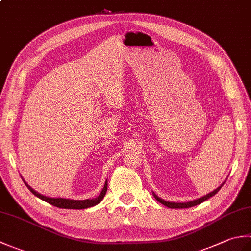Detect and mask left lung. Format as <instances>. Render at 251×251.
<instances>
[{
  "instance_id": "1",
  "label": "left lung",
  "mask_w": 251,
  "mask_h": 251,
  "mask_svg": "<svg viewBox=\"0 0 251 251\" xmlns=\"http://www.w3.org/2000/svg\"><path fill=\"white\" fill-rule=\"evenodd\" d=\"M225 182H226V181H225ZM225 182H223L220 186H218L216 190L210 192V193H208V194L204 195L202 197H200V199H197V200L191 201H186V202H175V201H165V200L161 199V197H158L155 193H154V192H153V195H154V197H155V200L157 201H159V202H161V204H163L164 206H166L168 208H173V209H174V208H175V209H176V208H177V209H181V208H190V207H193V206H196V205L201 204V202L205 201L206 200L210 199V197H212L215 194H217L218 192H219V190L222 188V185L225 184Z\"/></svg>"
}]
</instances>
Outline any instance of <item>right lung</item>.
Listing matches in <instances>:
<instances>
[{
	"instance_id": "add662e5",
	"label": "right lung",
	"mask_w": 251,
	"mask_h": 251,
	"mask_svg": "<svg viewBox=\"0 0 251 251\" xmlns=\"http://www.w3.org/2000/svg\"><path fill=\"white\" fill-rule=\"evenodd\" d=\"M23 178V177H21ZM24 180V179H23ZM25 184L28 186V189L33 193L35 196L39 197L42 201H44L49 204L59 207V208H65V209H86V208L89 207H94L96 205H98L99 202L103 200V197L106 193V190H108V181H105L104 186L102 191L100 192L99 196L95 197V199H87V200H70V199H62V197H50L39 193L36 192L34 189H32L31 186L25 182L24 180Z\"/></svg>"
}]
</instances>
